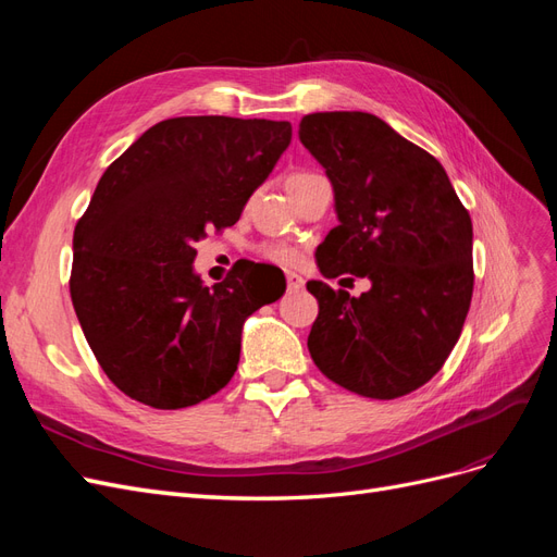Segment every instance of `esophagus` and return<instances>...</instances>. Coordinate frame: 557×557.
Returning <instances> with one entry per match:
<instances>
[{
  "label": "esophagus",
  "instance_id": "34e87169",
  "mask_svg": "<svg viewBox=\"0 0 557 557\" xmlns=\"http://www.w3.org/2000/svg\"><path fill=\"white\" fill-rule=\"evenodd\" d=\"M285 283H288V290H299V288H305V278H301L299 274H295V272H288L285 274Z\"/></svg>",
  "mask_w": 557,
  "mask_h": 557
}]
</instances>
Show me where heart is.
<instances>
[{
	"mask_svg": "<svg viewBox=\"0 0 557 557\" xmlns=\"http://www.w3.org/2000/svg\"><path fill=\"white\" fill-rule=\"evenodd\" d=\"M299 176H309V174H295L290 181H295V178H299ZM256 250H258L260 258H264V260H269V262H274V264H283V267L295 264V262L299 260V252H297L293 246L281 244V242L260 244Z\"/></svg>",
	"mask_w": 557,
	"mask_h": 557,
	"instance_id": "1",
	"label": "heart"
}]
</instances>
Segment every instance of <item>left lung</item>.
Wrapping results in <instances>:
<instances>
[{
	"label": "left lung",
	"mask_w": 557,
	"mask_h": 557,
	"mask_svg": "<svg viewBox=\"0 0 557 557\" xmlns=\"http://www.w3.org/2000/svg\"><path fill=\"white\" fill-rule=\"evenodd\" d=\"M299 139L325 166L339 215L315 250L320 274L372 281L360 297L307 283L311 358L350 393L409 395L460 339L474 293L469 211L440 160L372 113H309Z\"/></svg>",
	"instance_id": "1"
}]
</instances>
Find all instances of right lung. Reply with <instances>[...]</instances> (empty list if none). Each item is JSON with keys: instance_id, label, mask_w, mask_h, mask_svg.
Returning a JSON list of instances; mask_svg holds the SVG:
<instances>
[{"instance_id": "1", "label": "right lung", "mask_w": 557, "mask_h": 557, "mask_svg": "<svg viewBox=\"0 0 557 557\" xmlns=\"http://www.w3.org/2000/svg\"><path fill=\"white\" fill-rule=\"evenodd\" d=\"M290 139V123L170 117L99 178L74 230L70 293L99 367L129 399L185 409L237 372L244 320L276 301L285 278L250 262L207 288L195 242L239 221Z\"/></svg>"}]
</instances>
